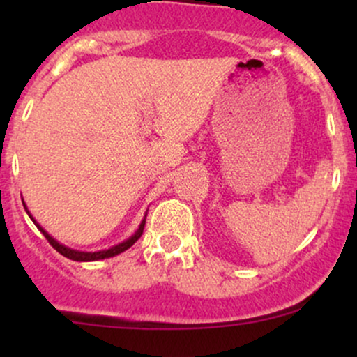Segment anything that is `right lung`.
Segmentation results:
<instances>
[{
	"label": "right lung",
	"mask_w": 357,
	"mask_h": 357,
	"mask_svg": "<svg viewBox=\"0 0 357 357\" xmlns=\"http://www.w3.org/2000/svg\"><path fill=\"white\" fill-rule=\"evenodd\" d=\"M23 206H24V210H26L28 216H30V218L33 220V223L36 225V228H38V230L43 233V236H45V238L48 240V243H50L52 247L56 250V252L61 253V255H63V257H67V258H70V260H75V261H96V260H104V258L116 257V255H119V253L126 252L127 248H130V247H132V245L136 243V241H137L139 238H141L142 231H144V225H146V216H144V220L141 221V225H139L137 231L134 233L132 236H129V238H127L126 241H122V243H119V245H114V247H110V248H107V250H100V252H79V250H73V248H68V247H65V245L59 243V241H56L55 238H53V236L48 235V233L45 231L43 228L40 227L38 223H36L33 216L30 215V211H28V208H26V204H24V202H23Z\"/></svg>",
	"instance_id": "obj_1"
}]
</instances>
